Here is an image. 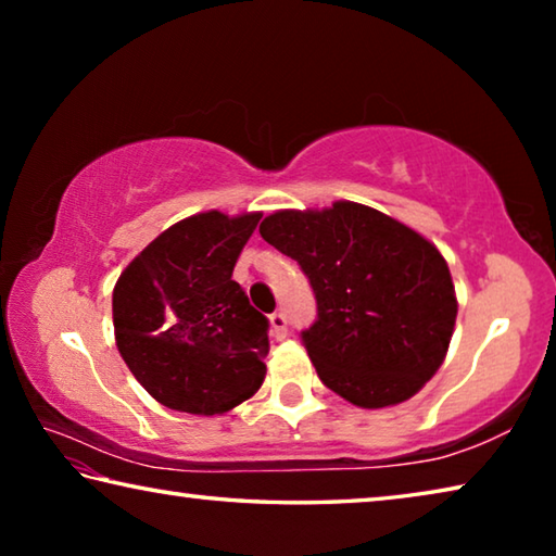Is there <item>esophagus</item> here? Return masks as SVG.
Listing matches in <instances>:
<instances>
[{"mask_svg": "<svg viewBox=\"0 0 556 556\" xmlns=\"http://www.w3.org/2000/svg\"><path fill=\"white\" fill-rule=\"evenodd\" d=\"M269 324H271V333L277 338H285L287 336V314L285 312H275L269 316Z\"/></svg>", "mask_w": 556, "mask_h": 556, "instance_id": "esophagus-1", "label": "esophagus"}]
</instances>
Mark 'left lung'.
<instances>
[{
    "label": "left lung",
    "instance_id": "8db88e82",
    "mask_svg": "<svg viewBox=\"0 0 556 556\" xmlns=\"http://www.w3.org/2000/svg\"><path fill=\"white\" fill-rule=\"evenodd\" d=\"M260 235L296 260L316 318L301 331L318 378L357 407L409 400L439 370L456 324L446 260L407 225L368 205L279 211Z\"/></svg>",
    "mask_w": 556,
    "mask_h": 556
}]
</instances>
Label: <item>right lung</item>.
Listing matches in <instances>:
<instances>
[{
	"label": "right lung",
	"mask_w": 556,
	"mask_h": 556,
	"mask_svg": "<svg viewBox=\"0 0 556 556\" xmlns=\"http://www.w3.org/2000/svg\"><path fill=\"white\" fill-rule=\"evenodd\" d=\"M262 215H191L149 242L112 291L117 348L166 407L218 414L265 380L269 321L232 279Z\"/></svg>",
	"instance_id": "add662e5"
}]
</instances>
